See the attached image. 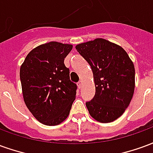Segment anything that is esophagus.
Segmentation results:
<instances>
[{
    "label": "esophagus",
    "instance_id": "obj_1",
    "mask_svg": "<svg viewBox=\"0 0 153 153\" xmlns=\"http://www.w3.org/2000/svg\"><path fill=\"white\" fill-rule=\"evenodd\" d=\"M82 84H83L82 81H80L79 83H78V87H79V88H82Z\"/></svg>",
    "mask_w": 153,
    "mask_h": 153
}]
</instances>
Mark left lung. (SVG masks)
Segmentation results:
<instances>
[{
    "label": "left lung",
    "mask_w": 153,
    "mask_h": 153,
    "mask_svg": "<svg viewBox=\"0 0 153 153\" xmlns=\"http://www.w3.org/2000/svg\"><path fill=\"white\" fill-rule=\"evenodd\" d=\"M76 50L92 68L96 93L86 102L97 121L110 123L125 112L135 87L134 63L120 46L103 38L78 44Z\"/></svg>",
    "instance_id": "1"
}]
</instances>
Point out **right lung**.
<instances>
[{"instance_id":"obj_1","label":"right lung","mask_w":153,"mask_h":153,"mask_svg":"<svg viewBox=\"0 0 153 153\" xmlns=\"http://www.w3.org/2000/svg\"><path fill=\"white\" fill-rule=\"evenodd\" d=\"M71 44L50 42L35 47L20 66L22 93L26 106L42 124L60 125L68 117L77 86L64 64Z\"/></svg>"}]
</instances>
